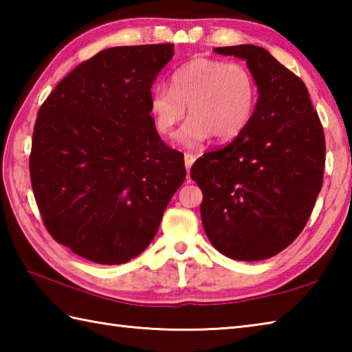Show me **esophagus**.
Segmentation results:
<instances>
[{
    "instance_id": "esophagus-1",
    "label": "esophagus",
    "mask_w": 352,
    "mask_h": 352,
    "mask_svg": "<svg viewBox=\"0 0 352 352\" xmlns=\"http://www.w3.org/2000/svg\"><path fill=\"white\" fill-rule=\"evenodd\" d=\"M195 160H197V157L193 155V154H184V164H186V169L190 170L192 164L195 163Z\"/></svg>"
}]
</instances>
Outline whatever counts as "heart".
Segmentation results:
<instances>
[{"label":"heart","instance_id":"obj_1","mask_svg":"<svg viewBox=\"0 0 352 352\" xmlns=\"http://www.w3.org/2000/svg\"><path fill=\"white\" fill-rule=\"evenodd\" d=\"M257 96L256 78L245 65L198 57L172 74L170 86L154 87L149 111L155 130L169 136L188 107L192 118L177 140L186 148H198L212 136L221 142L239 136L251 121Z\"/></svg>","mask_w":352,"mask_h":352}]
</instances>
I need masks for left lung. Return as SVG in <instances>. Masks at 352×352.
Listing matches in <instances>:
<instances>
[{
  "label": "left lung",
  "instance_id": "1",
  "mask_svg": "<svg viewBox=\"0 0 352 352\" xmlns=\"http://www.w3.org/2000/svg\"><path fill=\"white\" fill-rule=\"evenodd\" d=\"M213 51L246 62L258 98L231 144L193 163L201 219L223 256L265 260L287 248L310 218L324 182V130L307 87L269 51L256 45Z\"/></svg>",
  "mask_w": 352,
  "mask_h": 352
}]
</instances>
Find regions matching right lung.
<instances>
[{
    "label": "right lung",
    "instance_id": "add662e5",
    "mask_svg": "<svg viewBox=\"0 0 352 352\" xmlns=\"http://www.w3.org/2000/svg\"><path fill=\"white\" fill-rule=\"evenodd\" d=\"M174 43L113 47L78 65L37 113L30 177L56 242L100 265L151 243L186 178L184 157L160 139L151 87Z\"/></svg>",
    "mask_w": 352,
    "mask_h": 352
}]
</instances>
